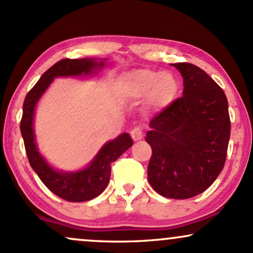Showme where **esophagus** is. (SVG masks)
I'll return each mask as SVG.
<instances>
[{"label":"esophagus","mask_w":253,"mask_h":253,"mask_svg":"<svg viewBox=\"0 0 253 253\" xmlns=\"http://www.w3.org/2000/svg\"><path fill=\"white\" fill-rule=\"evenodd\" d=\"M130 136H132V139L134 141H139L143 139V130L140 128H133L130 130Z\"/></svg>","instance_id":"1"}]
</instances>
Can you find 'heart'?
<instances>
[{
	"label": "heart",
	"instance_id": "heart-1",
	"mask_svg": "<svg viewBox=\"0 0 253 253\" xmlns=\"http://www.w3.org/2000/svg\"><path fill=\"white\" fill-rule=\"evenodd\" d=\"M121 92L132 100H144L150 109L161 112L173 102L178 94L179 83L169 71L135 69L120 78Z\"/></svg>",
	"mask_w": 253,
	"mask_h": 253
}]
</instances>
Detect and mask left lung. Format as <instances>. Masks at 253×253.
Masks as SVG:
<instances>
[{"instance_id": "8db88e82", "label": "left lung", "mask_w": 253, "mask_h": 253, "mask_svg": "<svg viewBox=\"0 0 253 253\" xmlns=\"http://www.w3.org/2000/svg\"><path fill=\"white\" fill-rule=\"evenodd\" d=\"M183 77V96L150 121L147 177L159 195L184 200L210 188L225 165L231 121L225 92L190 63L171 64Z\"/></svg>"}]
</instances>
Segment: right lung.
Wrapping results in <instances>:
<instances>
[{"mask_svg": "<svg viewBox=\"0 0 253 253\" xmlns=\"http://www.w3.org/2000/svg\"><path fill=\"white\" fill-rule=\"evenodd\" d=\"M107 59L82 58L62 59L51 66L30 90L24 101L21 129L26 153L32 169L52 193L69 202H83L95 199L106 189L110 178V165L133 145L128 133H123L107 141L85 168L76 171H62L48 164L39 152L34 133L36 107L57 77H80L96 75L106 66Z\"/></svg>", "mask_w": 253, "mask_h": 253, "instance_id": "add662e5", "label": "right lung"}]
</instances>
